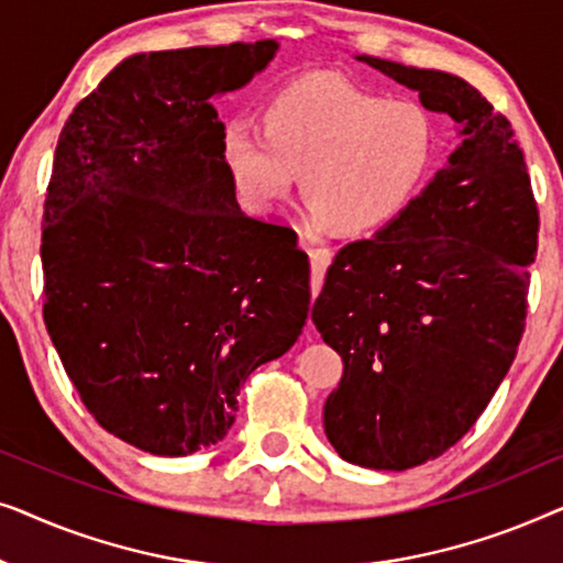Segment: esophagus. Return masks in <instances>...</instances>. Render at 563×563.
I'll use <instances>...</instances> for the list:
<instances>
[{
    "mask_svg": "<svg viewBox=\"0 0 563 563\" xmlns=\"http://www.w3.org/2000/svg\"><path fill=\"white\" fill-rule=\"evenodd\" d=\"M310 266H312V295H318L320 291V282L322 276H325L330 261H333V251L330 249H310Z\"/></svg>",
    "mask_w": 563,
    "mask_h": 563,
    "instance_id": "obj_1",
    "label": "esophagus"
}]
</instances>
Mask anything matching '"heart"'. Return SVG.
<instances>
[{"label":"heart","mask_w":563,"mask_h":563,"mask_svg":"<svg viewBox=\"0 0 563 563\" xmlns=\"http://www.w3.org/2000/svg\"><path fill=\"white\" fill-rule=\"evenodd\" d=\"M220 151L251 210H276L302 176L314 225L366 238L391 225L418 197L433 166L435 125L412 99L305 76L274 91L264 130L228 122Z\"/></svg>","instance_id":"obj_1"}]
</instances>
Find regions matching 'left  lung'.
Returning <instances> with one entry per match:
<instances>
[{"label": "left lung", "mask_w": 563, "mask_h": 563, "mask_svg": "<svg viewBox=\"0 0 563 563\" xmlns=\"http://www.w3.org/2000/svg\"><path fill=\"white\" fill-rule=\"evenodd\" d=\"M459 133L410 207L335 253L312 322L343 358L328 441L349 464L402 472L449 451L495 397L526 328L538 210L510 122L472 84L356 56Z\"/></svg>", "instance_id": "8db88e82"}]
</instances>
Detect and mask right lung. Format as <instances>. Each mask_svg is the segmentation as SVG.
Instances as JSON below:
<instances>
[{
	"instance_id": "obj_1",
	"label": "right lung",
	"mask_w": 563,
	"mask_h": 563,
	"mask_svg": "<svg viewBox=\"0 0 563 563\" xmlns=\"http://www.w3.org/2000/svg\"><path fill=\"white\" fill-rule=\"evenodd\" d=\"M276 51L133 53L60 130L45 328L99 426L156 456L220 443L243 382L297 343L310 310L307 253L295 230L241 210L212 107Z\"/></svg>"
}]
</instances>
